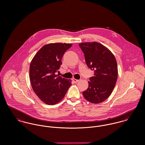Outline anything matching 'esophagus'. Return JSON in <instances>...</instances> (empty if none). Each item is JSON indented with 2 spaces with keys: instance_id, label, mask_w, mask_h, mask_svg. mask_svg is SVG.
<instances>
[{
  "instance_id": "obj_1",
  "label": "esophagus",
  "mask_w": 145,
  "mask_h": 145,
  "mask_svg": "<svg viewBox=\"0 0 145 145\" xmlns=\"http://www.w3.org/2000/svg\"><path fill=\"white\" fill-rule=\"evenodd\" d=\"M72 81L75 82V83H77V82H79V80H77V79H75V78H72Z\"/></svg>"
}]
</instances>
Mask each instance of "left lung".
<instances>
[{
    "label": "left lung",
    "mask_w": 145,
    "mask_h": 145,
    "mask_svg": "<svg viewBox=\"0 0 145 145\" xmlns=\"http://www.w3.org/2000/svg\"><path fill=\"white\" fill-rule=\"evenodd\" d=\"M87 67L94 70L84 98L93 104L103 102L112 93L117 80L118 68L114 55L105 46L97 42L79 44Z\"/></svg>",
    "instance_id": "obj_1"
}]
</instances>
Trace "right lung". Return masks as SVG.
Listing matches in <instances>:
<instances>
[{
    "instance_id": "add662e5",
    "label": "right lung",
    "mask_w": 145,
    "mask_h": 145,
    "mask_svg": "<svg viewBox=\"0 0 145 145\" xmlns=\"http://www.w3.org/2000/svg\"><path fill=\"white\" fill-rule=\"evenodd\" d=\"M72 45L51 43L42 46L31 61L29 77L36 95L47 105H53L63 99L71 80L56 75L61 65L65 52Z\"/></svg>"
}]
</instances>
